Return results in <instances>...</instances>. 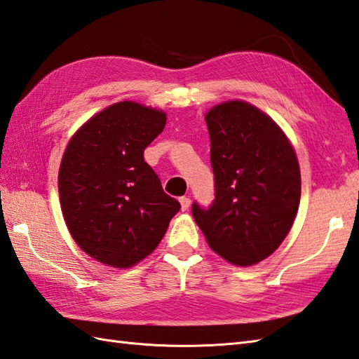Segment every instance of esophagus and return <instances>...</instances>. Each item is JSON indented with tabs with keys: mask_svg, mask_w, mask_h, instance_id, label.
Returning <instances> with one entry per match:
<instances>
[{
	"mask_svg": "<svg viewBox=\"0 0 359 359\" xmlns=\"http://www.w3.org/2000/svg\"><path fill=\"white\" fill-rule=\"evenodd\" d=\"M179 202H180V210L182 211H188V208L191 205V198L189 197H180Z\"/></svg>",
	"mask_w": 359,
	"mask_h": 359,
	"instance_id": "1",
	"label": "esophagus"
}]
</instances>
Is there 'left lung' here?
I'll return each instance as SVG.
<instances>
[{
  "label": "left lung",
  "instance_id": "8db88e82",
  "mask_svg": "<svg viewBox=\"0 0 359 359\" xmlns=\"http://www.w3.org/2000/svg\"><path fill=\"white\" fill-rule=\"evenodd\" d=\"M215 177L214 203L193 205L208 245L228 263L252 266L277 251L297 217L302 174L290 140L271 116L246 101L205 114Z\"/></svg>",
  "mask_w": 359,
  "mask_h": 359
}]
</instances>
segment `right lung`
Returning <instances> with one entry per match:
<instances>
[{"label":"right lung","instance_id":"add662e5","mask_svg":"<svg viewBox=\"0 0 359 359\" xmlns=\"http://www.w3.org/2000/svg\"><path fill=\"white\" fill-rule=\"evenodd\" d=\"M165 123L163 110L116 102L82 123L65 147L57 174L61 211L76 245L99 263L136 266L180 210L144 161Z\"/></svg>","mask_w":359,"mask_h":359}]
</instances>
